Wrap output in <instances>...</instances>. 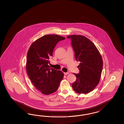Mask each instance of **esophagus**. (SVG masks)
Returning <instances> with one entry per match:
<instances>
[{"mask_svg": "<svg viewBox=\"0 0 124 124\" xmlns=\"http://www.w3.org/2000/svg\"><path fill=\"white\" fill-rule=\"evenodd\" d=\"M64 75H67L69 74V72H64Z\"/></svg>", "mask_w": 124, "mask_h": 124, "instance_id": "obj_1", "label": "esophagus"}]
</instances>
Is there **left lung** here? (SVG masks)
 <instances>
[{"label":"left lung","instance_id":"left-lung-1","mask_svg":"<svg viewBox=\"0 0 124 124\" xmlns=\"http://www.w3.org/2000/svg\"><path fill=\"white\" fill-rule=\"evenodd\" d=\"M67 38L71 39L75 60L80 62L79 74L74 73L76 80L72 88L77 93H88L100 81L103 64L101 56L93 43L85 36L72 35Z\"/></svg>","mask_w":124,"mask_h":124}]
</instances>
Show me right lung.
I'll list each match as a JSON object with an SVG mask.
<instances>
[{
    "label": "right lung",
    "instance_id": "add662e5",
    "mask_svg": "<svg viewBox=\"0 0 124 124\" xmlns=\"http://www.w3.org/2000/svg\"><path fill=\"white\" fill-rule=\"evenodd\" d=\"M65 38L56 34L46 35L30 46L27 56V74L34 86L42 94H49L58 89L64 74L49 66V60L57 44Z\"/></svg>",
    "mask_w": 124,
    "mask_h": 124
}]
</instances>
